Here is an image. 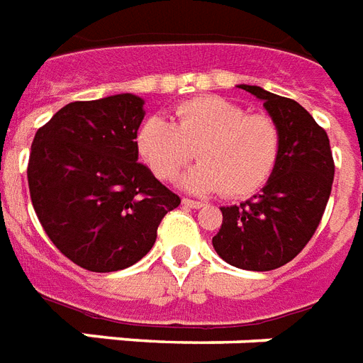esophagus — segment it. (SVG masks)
Returning a JSON list of instances; mask_svg holds the SVG:
<instances>
[{"label": "esophagus", "instance_id": "obj_1", "mask_svg": "<svg viewBox=\"0 0 363 363\" xmlns=\"http://www.w3.org/2000/svg\"><path fill=\"white\" fill-rule=\"evenodd\" d=\"M182 206H184V207H190V209H201V207L206 206V203H203V201L188 200V198H184V200H182Z\"/></svg>", "mask_w": 363, "mask_h": 363}]
</instances>
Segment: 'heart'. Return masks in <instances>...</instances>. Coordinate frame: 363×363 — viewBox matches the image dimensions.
Segmentation results:
<instances>
[{"label":"heart","mask_w":363,"mask_h":363,"mask_svg":"<svg viewBox=\"0 0 363 363\" xmlns=\"http://www.w3.org/2000/svg\"><path fill=\"white\" fill-rule=\"evenodd\" d=\"M137 146L162 181L175 179L196 150L200 163L182 177L181 186L242 198L272 177L281 135L268 116H247L245 108L220 96H198L175 108L173 123L162 116L148 118L138 127Z\"/></svg>","instance_id":"obj_1"}]
</instances>
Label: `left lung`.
Wrapping results in <instances>:
<instances>
[{
	"instance_id": "8db88e82",
	"label": "left lung",
	"mask_w": 363,
	"mask_h": 363,
	"mask_svg": "<svg viewBox=\"0 0 363 363\" xmlns=\"http://www.w3.org/2000/svg\"><path fill=\"white\" fill-rule=\"evenodd\" d=\"M262 102L281 135L280 157L259 194L240 206L220 207L213 236L217 255L242 270L284 267L314 236L328 206L335 165L328 133L298 102L257 85H238Z\"/></svg>"
}]
</instances>
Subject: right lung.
I'll return each instance as SVG.
<instances>
[{
    "mask_svg": "<svg viewBox=\"0 0 363 363\" xmlns=\"http://www.w3.org/2000/svg\"><path fill=\"white\" fill-rule=\"evenodd\" d=\"M145 99L133 93L70 102L38 129L30 198L60 253L91 272L131 267L181 200L138 163Z\"/></svg>",
    "mask_w": 363,
    "mask_h": 363,
    "instance_id": "obj_1",
    "label": "right lung"
}]
</instances>
